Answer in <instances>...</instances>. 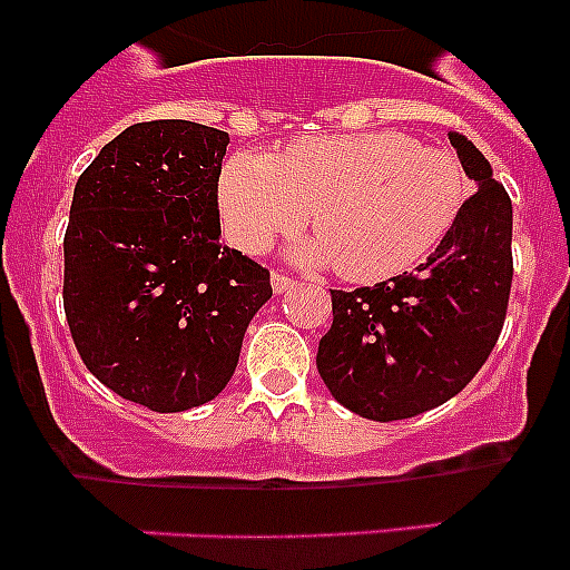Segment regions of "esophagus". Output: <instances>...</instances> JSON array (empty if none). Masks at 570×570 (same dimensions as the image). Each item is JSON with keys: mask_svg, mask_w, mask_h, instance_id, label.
Segmentation results:
<instances>
[{"mask_svg": "<svg viewBox=\"0 0 570 570\" xmlns=\"http://www.w3.org/2000/svg\"><path fill=\"white\" fill-rule=\"evenodd\" d=\"M271 285H274V291H276V294H288V291L294 288L296 282H294V276L274 274V276H271Z\"/></svg>", "mask_w": 570, "mask_h": 570, "instance_id": "34e87169", "label": "esophagus"}]
</instances>
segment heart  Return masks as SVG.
<instances>
[{
	"label": "heart",
	"mask_w": 570,
	"mask_h": 570,
	"mask_svg": "<svg viewBox=\"0 0 570 570\" xmlns=\"http://www.w3.org/2000/svg\"><path fill=\"white\" fill-rule=\"evenodd\" d=\"M454 154L422 148L400 130L305 136L279 156L239 150L219 176V208L245 250L305 223V262H334L351 282H385L414 271L440 248L468 203Z\"/></svg>",
	"instance_id": "obj_1"
}]
</instances>
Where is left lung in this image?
I'll use <instances>...</instances> for the list:
<instances>
[{
  "mask_svg": "<svg viewBox=\"0 0 570 570\" xmlns=\"http://www.w3.org/2000/svg\"><path fill=\"white\" fill-rule=\"evenodd\" d=\"M448 139L476 190L440 248L414 274L331 291L334 325L316 367L331 396L365 420H407L460 394L505 322L511 199L468 136L451 130Z\"/></svg>",
  "mask_w": 570,
  "mask_h": 570,
  "instance_id": "obj_1",
  "label": "left lung"
}]
</instances>
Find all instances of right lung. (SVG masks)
Segmentation results:
<instances>
[{
	"instance_id": "add662e5",
	"label": "right lung",
	"mask_w": 570,
	"mask_h": 570,
	"mask_svg": "<svg viewBox=\"0 0 570 570\" xmlns=\"http://www.w3.org/2000/svg\"><path fill=\"white\" fill-rule=\"evenodd\" d=\"M230 136L188 119L125 128L79 176L65 230V316L85 367L159 414L230 382L271 274L223 245Z\"/></svg>"
}]
</instances>
